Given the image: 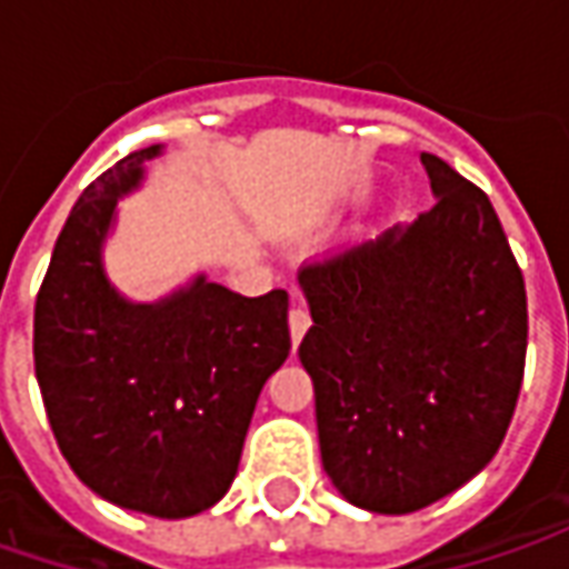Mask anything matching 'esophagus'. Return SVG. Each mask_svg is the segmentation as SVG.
Segmentation results:
<instances>
[{"mask_svg": "<svg viewBox=\"0 0 569 569\" xmlns=\"http://www.w3.org/2000/svg\"><path fill=\"white\" fill-rule=\"evenodd\" d=\"M288 326H291V339H295V345H297V341L307 336V329H310V313H307L300 303H295V310H291V317H288Z\"/></svg>", "mask_w": 569, "mask_h": 569, "instance_id": "obj_1", "label": "esophagus"}]
</instances>
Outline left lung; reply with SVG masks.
Masks as SVG:
<instances>
[{"instance_id":"1","label":"left lung","mask_w":569,"mask_h":569,"mask_svg":"<svg viewBox=\"0 0 569 569\" xmlns=\"http://www.w3.org/2000/svg\"><path fill=\"white\" fill-rule=\"evenodd\" d=\"M421 164L437 206L297 274L322 469L348 503L386 516L430 507L491 462L529 345L491 199L437 154Z\"/></svg>"}]
</instances>
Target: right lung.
Masks as SVG:
<instances>
[{
    "label": "right lung",
    "instance_id": "obj_1",
    "mask_svg": "<svg viewBox=\"0 0 569 569\" xmlns=\"http://www.w3.org/2000/svg\"><path fill=\"white\" fill-rule=\"evenodd\" d=\"M161 151L126 154L81 192L33 307V370L56 443L91 491L183 519L228 493L291 332L284 291L243 297L206 274L154 303L113 288L103 243L117 202Z\"/></svg>",
    "mask_w": 569,
    "mask_h": 569
}]
</instances>
